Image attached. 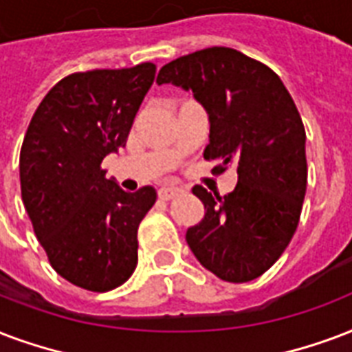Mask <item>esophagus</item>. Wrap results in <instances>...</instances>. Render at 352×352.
Masks as SVG:
<instances>
[{
  "mask_svg": "<svg viewBox=\"0 0 352 352\" xmlns=\"http://www.w3.org/2000/svg\"><path fill=\"white\" fill-rule=\"evenodd\" d=\"M182 190L181 188H177V186H162V188H158V197H160V199H164V201H168V199H173V197H177V195L181 194Z\"/></svg>",
  "mask_w": 352,
  "mask_h": 352,
  "instance_id": "34e87169",
  "label": "esophagus"
}]
</instances>
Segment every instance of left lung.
Returning a JSON list of instances; mask_svg holds the SVG:
<instances>
[{"mask_svg":"<svg viewBox=\"0 0 352 352\" xmlns=\"http://www.w3.org/2000/svg\"><path fill=\"white\" fill-rule=\"evenodd\" d=\"M157 82L194 94L210 123L205 158L238 173L223 197L192 188L205 218L186 230L188 248L221 280L249 283L277 262L301 216L307 134L294 99L272 68L218 45L168 63Z\"/></svg>","mask_w":352,"mask_h":352,"instance_id":"obj_1","label":"left lung"}]
</instances>
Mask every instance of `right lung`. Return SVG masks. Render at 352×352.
Returning <instances> with one entry per match:
<instances>
[{
	"label": "right lung",
	"instance_id": "1",
	"mask_svg": "<svg viewBox=\"0 0 352 352\" xmlns=\"http://www.w3.org/2000/svg\"><path fill=\"white\" fill-rule=\"evenodd\" d=\"M155 79V64L92 69L58 80L42 99L20 151L21 201L53 270L90 292L133 275L138 225L155 188L129 194L101 162L125 146Z\"/></svg>",
	"mask_w": 352,
	"mask_h": 352
}]
</instances>
